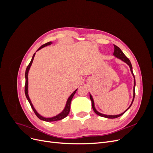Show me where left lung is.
<instances>
[{"label": "left lung", "mask_w": 153, "mask_h": 153, "mask_svg": "<svg viewBox=\"0 0 153 153\" xmlns=\"http://www.w3.org/2000/svg\"><path fill=\"white\" fill-rule=\"evenodd\" d=\"M114 55H115V56L116 57H117L118 59L122 60V61H124V62H126V63L128 64V65L129 66V68H130V70H131V73H132V75H133V77H134L133 98L132 102H131V103L130 106H129V107H128V108L126 111H124V112L123 113H122V114H119V115H105V114H101V113H100L99 112H98V111H97V110H96V108H95V107H94V100H93V99H92V96L90 94V99H91V102H92V109H93V110L94 111V112H95L97 115H100V116H101V117H103L108 118V119H114V118H117V117H120V116H121L122 115H123L125 112H126V111H127L129 108H130V106H131V105H132V103H133V100H134V98H135V76H134V75H133V70H132V65H131V64L130 61H129V59L126 56V55H125L124 54V53L122 52V50H121V49H120L118 47H117L116 45H114Z\"/></svg>", "instance_id": "left-lung-1"}]
</instances>
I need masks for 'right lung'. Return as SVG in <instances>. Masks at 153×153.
<instances>
[{"label":"right lung","instance_id":"right-lung-1","mask_svg":"<svg viewBox=\"0 0 153 153\" xmlns=\"http://www.w3.org/2000/svg\"><path fill=\"white\" fill-rule=\"evenodd\" d=\"M52 43L51 42H48L47 43H45L44 45H43L41 47H40L38 50L37 51H38L39 50L41 49L42 48L45 47H47V46L48 45H50L52 44ZM35 54L36 53H34V54L33 55V56H32V58L31 59V61L29 63V64L28 66H27V69H26V71H25V96H26V98L27 99V100L29 101V102L31 106V108H32V110H33L34 112L35 113V114L36 115V116L38 117L39 119L41 120H43V121H47V122H52V121H59V120H61L64 118H65L67 115H68V114L69 113V111H70V105H71V100L73 98V97L74 96V94H75L76 91H77V89H76L75 91H74L73 93L71 94V96L69 97V98L67 100V102H66V106L65 108H64V109L63 110L62 112L59 114L58 115H57L56 116H54L53 117H50V118H46V117H44L43 116H41V115H39L38 112H37V111L35 110V108H34L33 105H32L31 101H30V100L29 98V94H28V73H29V69L32 65V61H33L34 60V57L35 56Z\"/></svg>","mask_w":153,"mask_h":153}]
</instances>
